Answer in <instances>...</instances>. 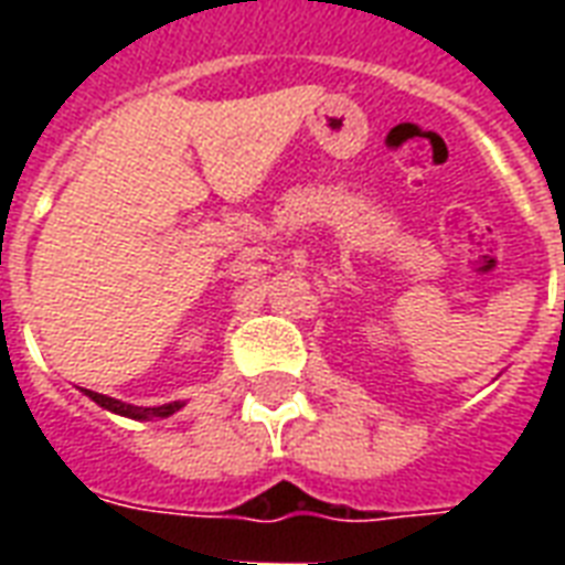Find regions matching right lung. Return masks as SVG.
I'll use <instances>...</instances> for the list:
<instances>
[{
	"instance_id": "add662e5",
	"label": "right lung",
	"mask_w": 565,
	"mask_h": 565,
	"mask_svg": "<svg viewBox=\"0 0 565 565\" xmlns=\"http://www.w3.org/2000/svg\"><path fill=\"white\" fill-rule=\"evenodd\" d=\"M84 395H90L93 402L99 404V407H105V411L119 413V416H128V419H167V416H172V413L184 407L181 402L161 404V407H135V404L117 402V398H110V395H102V393H93V390H84Z\"/></svg>"
}]
</instances>
